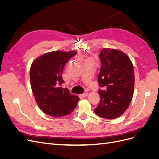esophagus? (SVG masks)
<instances>
[{
    "mask_svg": "<svg viewBox=\"0 0 159 159\" xmlns=\"http://www.w3.org/2000/svg\"><path fill=\"white\" fill-rule=\"evenodd\" d=\"M88 95V93H84L83 94H81L80 96H81V97H82V98H85V97H87Z\"/></svg>",
    "mask_w": 159,
    "mask_h": 159,
    "instance_id": "obj_1",
    "label": "esophagus"
}]
</instances>
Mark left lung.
Returning a JSON list of instances; mask_svg holds the SVG:
<instances>
[{"label":"left lung","instance_id":"obj_1","mask_svg":"<svg viewBox=\"0 0 159 159\" xmlns=\"http://www.w3.org/2000/svg\"><path fill=\"white\" fill-rule=\"evenodd\" d=\"M99 57L102 67L98 81L105 89H99L100 102L94 111L100 117L113 119L125 111L132 100L133 66L127 54L115 49H102Z\"/></svg>","mask_w":159,"mask_h":159}]
</instances>
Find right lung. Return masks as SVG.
<instances>
[{
	"label": "right lung",
	"instance_id": "right-lung-1",
	"mask_svg": "<svg viewBox=\"0 0 159 159\" xmlns=\"http://www.w3.org/2000/svg\"><path fill=\"white\" fill-rule=\"evenodd\" d=\"M77 52L54 51L42 55L33 61L30 71L31 88L38 106L45 114L54 117L71 113L80 100L61 85L66 64Z\"/></svg>",
	"mask_w": 159,
	"mask_h": 159
}]
</instances>
